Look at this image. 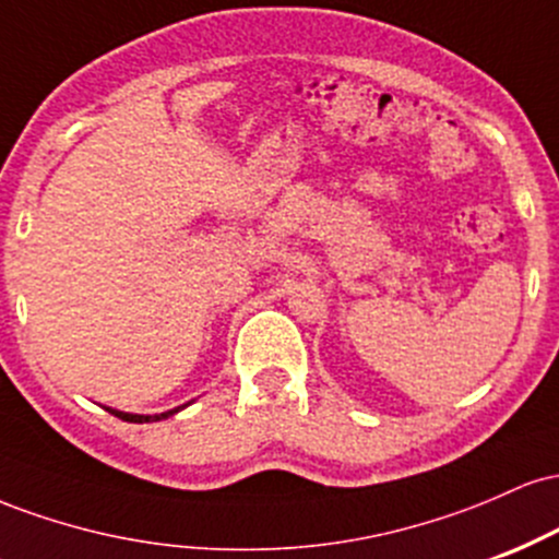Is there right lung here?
Segmentation results:
<instances>
[{
	"mask_svg": "<svg viewBox=\"0 0 559 559\" xmlns=\"http://www.w3.org/2000/svg\"><path fill=\"white\" fill-rule=\"evenodd\" d=\"M183 407H186V404H183ZM183 407L168 409V413H159V415H133V413H123V409H112V407H105V409H107V413H112L115 418H120V420H126V423H155V420L170 418V415H176L178 409H183Z\"/></svg>",
	"mask_w": 559,
	"mask_h": 559,
	"instance_id": "right-lung-1",
	"label": "right lung"
}]
</instances>
